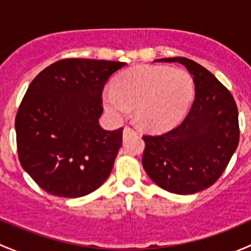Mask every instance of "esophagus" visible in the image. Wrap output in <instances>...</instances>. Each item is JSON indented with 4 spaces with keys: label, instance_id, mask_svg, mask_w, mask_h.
<instances>
[{
    "label": "esophagus",
    "instance_id": "esophagus-1",
    "mask_svg": "<svg viewBox=\"0 0 251 251\" xmlns=\"http://www.w3.org/2000/svg\"><path fill=\"white\" fill-rule=\"evenodd\" d=\"M130 135H136V131L133 130V128H131L130 126H126V127L124 128V133H123L124 138H126L127 136H130Z\"/></svg>",
    "mask_w": 251,
    "mask_h": 251
}]
</instances>
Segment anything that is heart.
I'll return each instance as SVG.
<instances>
[{"label": "heart", "instance_id": "b5f03b06", "mask_svg": "<svg viewBox=\"0 0 251 251\" xmlns=\"http://www.w3.org/2000/svg\"><path fill=\"white\" fill-rule=\"evenodd\" d=\"M102 98L113 119L124 120L130 109H136L138 125L159 132L183 118L193 102L194 83L182 69L138 65L124 72L114 82V90H105Z\"/></svg>", "mask_w": 251, "mask_h": 251}]
</instances>
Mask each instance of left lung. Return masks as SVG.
<instances>
[{
  "mask_svg": "<svg viewBox=\"0 0 251 251\" xmlns=\"http://www.w3.org/2000/svg\"><path fill=\"white\" fill-rule=\"evenodd\" d=\"M177 62L193 76L196 97L181 125L159 136H143L142 164L154 183L175 194H193L212 186L224 174L239 143L233 96L209 70L183 57Z\"/></svg>",
  "mask_w": 251,
  "mask_h": 251,
  "instance_id": "1",
  "label": "left lung"
}]
</instances>
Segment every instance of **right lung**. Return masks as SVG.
Masks as SVG:
<instances>
[{
  "mask_svg": "<svg viewBox=\"0 0 251 251\" xmlns=\"http://www.w3.org/2000/svg\"><path fill=\"white\" fill-rule=\"evenodd\" d=\"M126 63L62 59L42 70L27 87L16 118L23 169L47 193L87 196L113 170L123 127L100 126L105 82Z\"/></svg>",
  "mask_w": 251,
  "mask_h": 251,
  "instance_id": "obj_1",
  "label": "right lung"
}]
</instances>
